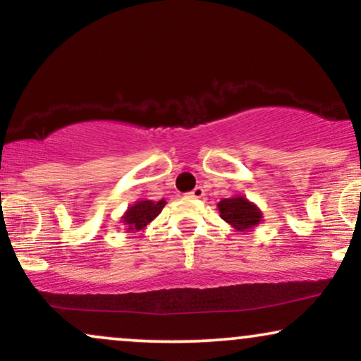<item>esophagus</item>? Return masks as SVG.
<instances>
[{"label": "esophagus", "instance_id": "1", "mask_svg": "<svg viewBox=\"0 0 361 361\" xmlns=\"http://www.w3.org/2000/svg\"><path fill=\"white\" fill-rule=\"evenodd\" d=\"M204 195H205V192H204V188H202V186H195L192 192H190V197H193V198H202Z\"/></svg>", "mask_w": 361, "mask_h": 361}]
</instances>
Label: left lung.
Wrapping results in <instances>:
<instances>
[{
    "label": "left lung",
    "instance_id": "1",
    "mask_svg": "<svg viewBox=\"0 0 361 361\" xmlns=\"http://www.w3.org/2000/svg\"><path fill=\"white\" fill-rule=\"evenodd\" d=\"M217 207L224 221L231 224L239 233H244V231H250L251 227L258 226L261 219H263V214L259 212L258 207L247 198H244L243 195L224 198V200L219 202Z\"/></svg>",
    "mask_w": 361,
    "mask_h": 361
}]
</instances>
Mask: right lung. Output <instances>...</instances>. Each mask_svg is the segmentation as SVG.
<instances>
[{
	"mask_svg": "<svg viewBox=\"0 0 361 361\" xmlns=\"http://www.w3.org/2000/svg\"><path fill=\"white\" fill-rule=\"evenodd\" d=\"M166 202H152V200H140L134 205L128 207L127 212L123 214L122 221L127 226V233H137L142 231L149 222H152L157 215L161 214Z\"/></svg>",
	"mask_w": 361,
	"mask_h": 361,
	"instance_id": "obj_1",
	"label": "right lung"
}]
</instances>
